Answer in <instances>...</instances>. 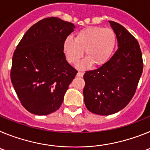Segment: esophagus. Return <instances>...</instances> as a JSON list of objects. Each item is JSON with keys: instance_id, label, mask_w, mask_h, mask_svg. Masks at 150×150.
Masks as SVG:
<instances>
[{"instance_id": "1", "label": "esophagus", "mask_w": 150, "mask_h": 150, "mask_svg": "<svg viewBox=\"0 0 150 150\" xmlns=\"http://www.w3.org/2000/svg\"><path fill=\"white\" fill-rule=\"evenodd\" d=\"M76 76H83V73L79 71V72L77 73V74H76Z\"/></svg>"}]
</instances>
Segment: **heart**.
Returning <instances> with one entry per match:
<instances>
[{"label":"heart","instance_id":"1","mask_svg":"<svg viewBox=\"0 0 150 150\" xmlns=\"http://www.w3.org/2000/svg\"><path fill=\"white\" fill-rule=\"evenodd\" d=\"M116 45V36L111 28L89 26L78 31L74 39L67 38L63 43V50L67 60L76 64L86 53V59L77 64L79 69H86L93 64L102 66L113 54Z\"/></svg>","mask_w":150,"mask_h":150}]
</instances>
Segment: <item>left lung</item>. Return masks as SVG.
Instances as JSON below:
<instances>
[{
  "label": "left lung",
  "instance_id": "obj_1",
  "mask_svg": "<svg viewBox=\"0 0 150 150\" xmlns=\"http://www.w3.org/2000/svg\"><path fill=\"white\" fill-rule=\"evenodd\" d=\"M109 22L119 48L104 65L86 71L83 76L86 107L100 116L116 113L128 105L137 89L144 67L137 40L120 24Z\"/></svg>",
  "mask_w": 150,
  "mask_h": 150
}]
</instances>
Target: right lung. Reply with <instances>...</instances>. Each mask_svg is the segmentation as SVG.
<instances>
[{"instance_id":"obj_1","label":"right lung","mask_w":150,"mask_h":150,"mask_svg":"<svg viewBox=\"0 0 150 150\" xmlns=\"http://www.w3.org/2000/svg\"><path fill=\"white\" fill-rule=\"evenodd\" d=\"M75 25L57 17L43 18L26 31L13 56L10 78L28 112L45 116L62 105L77 71L67 62L63 43Z\"/></svg>"}]
</instances>
